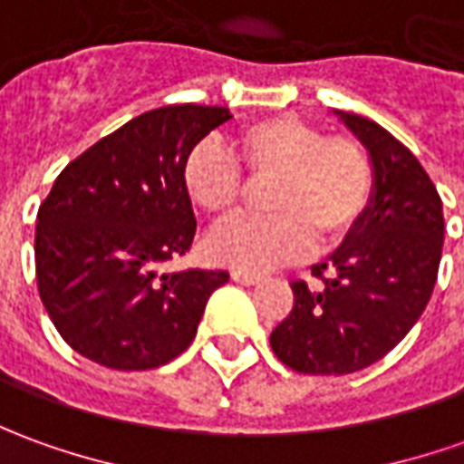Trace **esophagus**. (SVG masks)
Here are the masks:
<instances>
[{
  "label": "esophagus",
  "instance_id": "obj_1",
  "mask_svg": "<svg viewBox=\"0 0 464 464\" xmlns=\"http://www.w3.org/2000/svg\"><path fill=\"white\" fill-rule=\"evenodd\" d=\"M231 276H233V282H238V285H256L258 279H261L258 274L241 272V269H236V272H231Z\"/></svg>",
  "mask_w": 464,
  "mask_h": 464
}]
</instances>
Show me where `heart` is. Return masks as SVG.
Wrapping results in <instances>:
<instances>
[{
  "mask_svg": "<svg viewBox=\"0 0 464 464\" xmlns=\"http://www.w3.org/2000/svg\"><path fill=\"white\" fill-rule=\"evenodd\" d=\"M236 160L203 141L182 162V185L210 218L233 216L251 185H269V218H238L208 236V256L241 272H266L345 244L363 226L373 203L376 172L351 137H327L292 113H274L236 134Z\"/></svg>",
  "mask_w": 464,
  "mask_h": 464,
  "instance_id": "b5f03b06",
  "label": "heart"
}]
</instances>
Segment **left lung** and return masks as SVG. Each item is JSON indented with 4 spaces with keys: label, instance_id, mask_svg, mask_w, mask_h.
<instances>
[{
    "label": "left lung",
    "instance_id": "1",
    "mask_svg": "<svg viewBox=\"0 0 464 464\" xmlns=\"http://www.w3.org/2000/svg\"><path fill=\"white\" fill-rule=\"evenodd\" d=\"M340 113L371 154L373 203L363 226L324 264L317 285L295 279V304L274 327L272 351L310 376H345L381 361L431 297L444 244L442 200L401 141L376 121Z\"/></svg>",
    "mask_w": 464,
    "mask_h": 464
}]
</instances>
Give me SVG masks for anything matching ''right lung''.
Wrapping results in <instances>:
<instances>
[{"label": "right lung", "mask_w": 464, "mask_h": 464, "mask_svg": "<svg viewBox=\"0 0 464 464\" xmlns=\"http://www.w3.org/2000/svg\"><path fill=\"white\" fill-rule=\"evenodd\" d=\"M226 106L178 103L126 121L68 162L34 226L37 292L75 353L113 371L169 363L228 272H154L195 236L182 162Z\"/></svg>", "instance_id": "obj_1"}]
</instances>
